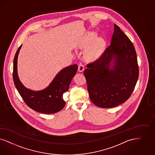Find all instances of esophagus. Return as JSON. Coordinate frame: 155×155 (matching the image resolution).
I'll use <instances>...</instances> for the list:
<instances>
[{
    "instance_id": "obj_1",
    "label": "esophagus",
    "mask_w": 155,
    "mask_h": 155,
    "mask_svg": "<svg viewBox=\"0 0 155 155\" xmlns=\"http://www.w3.org/2000/svg\"><path fill=\"white\" fill-rule=\"evenodd\" d=\"M78 71L80 72H82L84 70V64H82L81 63H80L79 65H78Z\"/></svg>"
}]
</instances>
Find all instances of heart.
<instances>
[{"label":"heart","instance_id":"1","mask_svg":"<svg viewBox=\"0 0 155 155\" xmlns=\"http://www.w3.org/2000/svg\"><path fill=\"white\" fill-rule=\"evenodd\" d=\"M96 35L95 32H88L80 43V48H87L85 51V57L89 61L98 58L102 53L105 46L104 40L102 38L96 37Z\"/></svg>","mask_w":155,"mask_h":155}]
</instances>
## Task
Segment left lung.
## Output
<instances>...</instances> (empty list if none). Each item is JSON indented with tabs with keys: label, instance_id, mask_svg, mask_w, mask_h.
Here are the masks:
<instances>
[{
	"label": "left lung",
	"instance_id": "8db88e82",
	"mask_svg": "<svg viewBox=\"0 0 155 155\" xmlns=\"http://www.w3.org/2000/svg\"><path fill=\"white\" fill-rule=\"evenodd\" d=\"M114 27L110 46L96 61L87 64L84 73L91 101L102 108L126 101L139 78L134 45L117 25L114 24Z\"/></svg>",
	"mask_w": 155,
	"mask_h": 155
}]
</instances>
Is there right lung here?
<instances>
[{"instance_id": "add662e5", "label": "right lung", "mask_w": 155, "mask_h": 155, "mask_svg": "<svg viewBox=\"0 0 155 155\" xmlns=\"http://www.w3.org/2000/svg\"><path fill=\"white\" fill-rule=\"evenodd\" d=\"M21 45L14 59L13 80L17 91L32 110L45 114H53L61 110L66 104L63 94L69 89L70 82L78 69L77 64L70 65L61 70L48 87L40 91H33L25 87L19 80L17 72V59Z\"/></svg>"}]
</instances>
